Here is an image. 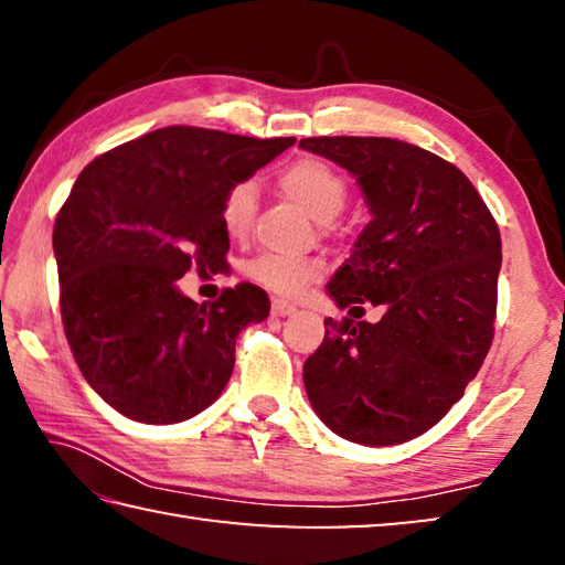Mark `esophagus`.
I'll return each mask as SVG.
<instances>
[{
    "label": "esophagus",
    "mask_w": 565,
    "mask_h": 565,
    "mask_svg": "<svg viewBox=\"0 0 565 565\" xmlns=\"http://www.w3.org/2000/svg\"><path fill=\"white\" fill-rule=\"evenodd\" d=\"M296 311V306L291 301H284V299H274L271 303V313L274 317H291Z\"/></svg>",
    "instance_id": "1"
}]
</instances>
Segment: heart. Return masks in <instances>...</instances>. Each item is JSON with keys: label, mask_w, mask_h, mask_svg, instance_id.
<instances>
[{"label": "heart", "mask_w": 565, "mask_h": 565, "mask_svg": "<svg viewBox=\"0 0 565 565\" xmlns=\"http://www.w3.org/2000/svg\"><path fill=\"white\" fill-rule=\"evenodd\" d=\"M279 191L291 202L303 209L313 222L329 224L339 216L347 204V181L321 159H296L289 167L281 169ZM256 212V186L252 181H242L226 191L222 202V226L232 238H244L252 232ZM323 274V264L319 259H306V256H256L246 264V276L264 289L274 294L294 296L306 284L317 281Z\"/></svg>", "instance_id": "1"}]
</instances>
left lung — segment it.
Instances as JSON below:
<instances>
[{
	"mask_svg": "<svg viewBox=\"0 0 565 565\" xmlns=\"http://www.w3.org/2000/svg\"><path fill=\"white\" fill-rule=\"evenodd\" d=\"M299 147L347 169L371 214L329 296L349 313L384 306L376 323L323 321L327 337L303 363L306 394L347 441H411L463 396L491 349L499 226L463 171L420 147L386 137Z\"/></svg>",
	"mask_w": 565,
	"mask_h": 565,
	"instance_id": "8db88e82",
	"label": "left lung"
}]
</instances>
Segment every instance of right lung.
I'll use <instances>...</instances> for the list:
<instances>
[{
  "instance_id": "right-lung-1",
  "label": "right lung",
  "mask_w": 565,
  "mask_h": 565,
  "mask_svg": "<svg viewBox=\"0 0 565 565\" xmlns=\"http://www.w3.org/2000/svg\"><path fill=\"white\" fill-rule=\"evenodd\" d=\"M294 141L167 127L107 151L74 181L52 236L62 321L87 384L121 416L179 424L222 396L236 337L269 317V299L238 284L196 303L177 279L222 266L226 191Z\"/></svg>"
}]
</instances>
